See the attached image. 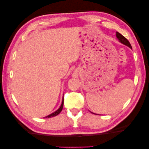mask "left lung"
<instances>
[{"instance_id": "left-lung-1", "label": "left lung", "mask_w": 149, "mask_h": 149, "mask_svg": "<svg viewBox=\"0 0 149 149\" xmlns=\"http://www.w3.org/2000/svg\"><path fill=\"white\" fill-rule=\"evenodd\" d=\"M116 38H118V40H119V42L123 43V44H124L125 45L127 46V47H129L130 49H132V47H131V45L130 44L129 41L128 40L127 38H126L124 36H123L121 34H120L118 32H116ZM94 114V113H93Z\"/></svg>"}]
</instances>
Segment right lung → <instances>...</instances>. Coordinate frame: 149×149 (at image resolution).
<instances>
[{
  "label": "right lung",
  "instance_id": "right-lung-1",
  "mask_svg": "<svg viewBox=\"0 0 149 149\" xmlns=\"http://www.w3.org/2000/svg\"><path fill=\"white\" fill-rule=\"evenodd\" d=\"M63 104H64V100H63V102H62V104H61V105L60 108H59L58 110H57L56 111L54 112L53 113L49 114V115L45 116V117H46V118H51V117H52V116H56V115H58V114L61 113L62 110H63Z\"/></svg>",
  "mask_w": 149,
  "mask_h": 149
}]
</instances>
